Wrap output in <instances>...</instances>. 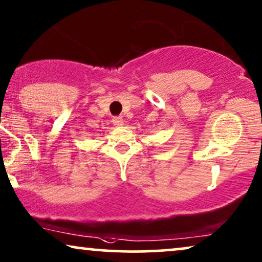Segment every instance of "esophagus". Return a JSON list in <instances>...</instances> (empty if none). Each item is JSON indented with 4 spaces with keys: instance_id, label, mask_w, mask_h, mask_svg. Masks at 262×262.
Returning a JSON list of instances; mask_svg holds the SVG:
<instances>
[{
    "instance_id": "1",
    "label": "esophagus",
    "mask_w": 262,
    "mask_h": 262,
    "mask_svg": "<svg viewBox=\"0 0 262 262\" xmlns=\"http://www.w3.org/2000/svg\"><path fill=\"white\" fill-rule=\"evenodd\" d=\"M113 123H114V125H116V127H121V125L123 124V120H122L121 116L114 117L113 118Z\"/></svg>"
}]
</instances>
